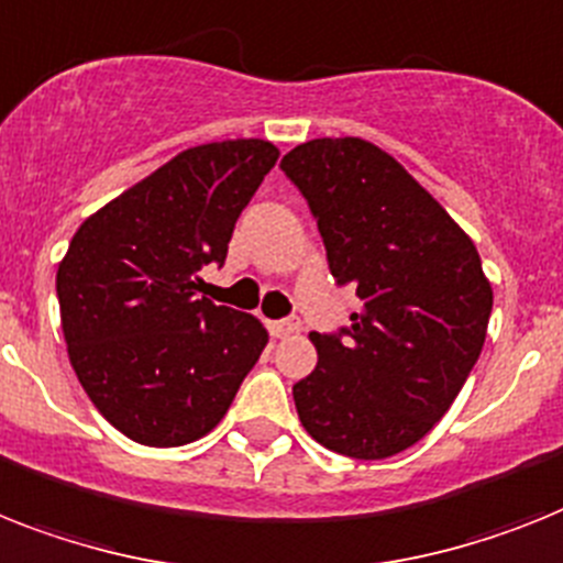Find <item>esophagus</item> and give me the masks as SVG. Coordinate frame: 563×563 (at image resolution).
<instances>
[{
	"mask_svg": "<svg viewBox=\"0 0 563 563\" xmlns=\"http://www.w3.org/2000/svg\"><path fill=\"white\" fill-rule=\"evenodd\" d=\"M268 329H272L274 338H289V334L300 332V318H283V320H274V323H268Z\"/></svg>",
	"mask_w": 563,
	"mask_h": 563,
	"instance_id": "esophagus-1",
	"label": "esophagus"
}]
</instances>
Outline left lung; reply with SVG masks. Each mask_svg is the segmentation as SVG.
<instances>
[{
	"mask_svg": "<svg viewBox=\"0 0 563 563\" xmlns=\"http://www.w3.org/2000/svg\"><path fill=\"white\" fill-rule=\"evenodd\" d=\"M283 174L309 202L352 323L311 332L318 366L291 386L306 432L380 461L446 415L484 349L493 286L441 202L377 145L340 136L291 148Z\"/></svg>",
	"mask_w": 563,
	"mask_h": 563,
	"instance_id": "left-lung-1",
	"label": "left lung"
}]
</instances>
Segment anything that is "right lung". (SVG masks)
Masks as SVG:
<instances>
[{
    "mask_svg": "<svg viewBox=\"0 0 563 563\" xmlns=\"http://www.w3.org/2000/svg\"><path fill=\"white\" fill-rule=\"evenodd\" d=\"M266 140L188 148L88 217L56 272L70 366L102 418L145 446L223 420L266 349L252 314L200 297L238 217L277 163Z\"/></svg>",
    "mask_w": 563,
    "mask_h": 563,
    "instance_id": "1",
    "label": "right lung"
}]
</instances>
